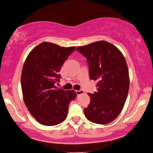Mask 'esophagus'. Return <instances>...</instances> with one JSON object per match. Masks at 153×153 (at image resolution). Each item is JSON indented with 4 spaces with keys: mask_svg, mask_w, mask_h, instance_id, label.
Returning <instances> with one entry per match:
<instances>
[{
    "mask_svg": "<svg viewBox=\"0 0 153 153\" xmlns=\"http://www.w3.org/2000/svg\"><path fill=\"white\" fill-rule=\"evenodd\" d=\"M76 94L78 96H79V95H81L82 94H84V91L82 90H78V91H76Z\"/></svg>",
    "mask_w": 153,
    "mask_h": 153,
    "instance_id": "1",
    "label": "esophagus"
}]
</instances>
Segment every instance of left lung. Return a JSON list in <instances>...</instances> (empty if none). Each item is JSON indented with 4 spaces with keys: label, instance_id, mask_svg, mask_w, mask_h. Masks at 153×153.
<instances>
[{
    "label": "left lung",
    "instance_id": "1",
    "mask_svg": "<svg viewBox=\"0 0 153 153\" xmlns=\"http://www.w3.org/2000/svg\"><path fill=\"white\" fill-rule=\"evenodd\" d=\"M87 59L90 79L97 80V91L88 93L91 101L84 108L85 117L99 124L111 122L120 114L129 88V71L121 51L106 41L78 47Z\"/></svg>",
    "mask_w": 153,
    "mask_h": 153
}]
</instances>
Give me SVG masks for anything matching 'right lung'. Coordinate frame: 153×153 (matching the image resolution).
I'll use <instances>...</instances> for the list:
<instances>
[{"label": "right lung", "instance_id": "right-lung-1", "mask_svg": "<svg viewBox=\"0 0 153 153\" xmlns=\"http://www.w3.org/2000/svg\"><path fill=\"white\" fill-rule=\"evenodd\" d=\"M75 50V47H59L45 42L35 47L24 62L21 78L23 99L31 114L43 125L62 122L70 103L76 98L74 90L55 86L63 63Z\"/></svg>", "mask_w": 153, "mask_h": 153}]
</instances>
